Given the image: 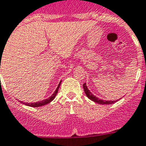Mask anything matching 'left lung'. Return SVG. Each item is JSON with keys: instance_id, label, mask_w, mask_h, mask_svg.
<instances>
[{"instance_id": "left-lung-1", "label": "left lung", "mask_w": 146, "mask_h": 146, "mask_svg": "<svg viewBox=\"0 0 146 146\" xmlns=\"http://www.w3.org/2000/svg\"><path fill=\"white\" fill-rule=\"evenodd\" d=\"M83 87H84V92H85V94L87 95V98H88L89 99H90L91 101H94L97 104H114L115 102H117L118 100H116V101H105V100L103 99H101L99 98L96 97V96L92 94V92L90 91L89 90V89L87 88V86L86 84V83H84L83 84Z\"/></svg>"}]
</instances>
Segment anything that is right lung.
I'll return each mask as SVG.
<instances>
[{
	"label": "right lung",
	"instance_id": "1",
	"mask_svg": "<svg viewBox=\"0 0 146 146\" xmlns=\"http://www.w3.org/2000/svg\"><path fill=\"white\" fill-rule=\"evenodd\" d=\"M0 68H1V67H0ZM61 82H62V81H60V82H59L57 88L56 89V90L54 91V93L52 94V96H50V97H49L48 98H47V99L42 100V101H37V102H35V103H25V102H23V101H20V102H21L22 104H23L26 105V106H31V107H39V106H45V105H46V104H48L50 103V102H51V101L54 99V98L56 97V94H57L59 87H60Z\"/></svg>",
	"mask_w": 146,
	"mask_h": 146
}]
</instances>
